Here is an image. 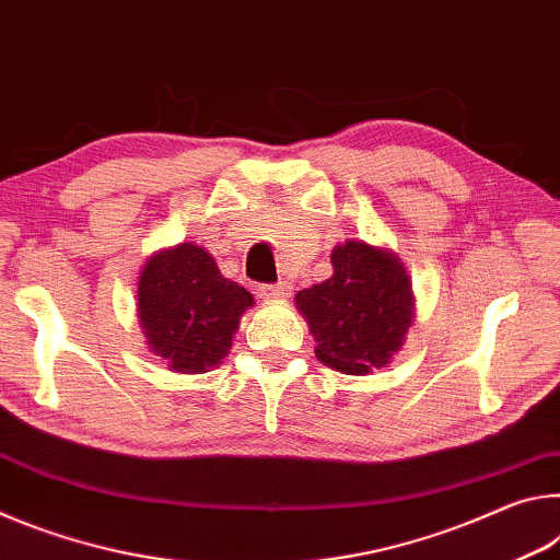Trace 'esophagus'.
Segmentation results:
<instances>
[{"mask_svg":"<svg viewBox=\"0 0 560 560\" xmlns=\"http://www.w3.org/2000/svg\"><path fill=\"white\" fill-rule=\"evenodd\" d=\"M257 293L264 301H281L289 296V287H283V283H261Z\"/></svg>","mask_w":560,"mask_h":560,"instance_id":"obj_1","label":"esophagus"}]
</instances>
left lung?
Segmentation results:
<instances>
[{
    "mask_svg": "<svg viewBox=\"0 0 560 560\" xmlns=\"http://www.w3.org/2000/svg\"><path fill=\"white\" fill-rule=\"evenodd\" d=\"M334 277L296 293L316 358L346 375L390 365L415 320L412 281L387 246L348 240L330 252Z\"/></svg>",
    "mask_w": 560,
    "mask_h": 560,
    "instance_id": "8db88e82",
    "label": "left lung"
}]
</instances>
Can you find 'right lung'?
Returning a JSON list of instances; mask_svg holds the SVG:
<instances>
[{"mask_svg":"<svg viewBox=\"0 0 560 560\" xmlns=\"http://www.w3.org/2000/svg\"><path fill=\"white\" fill-rule=\"evenodd\" d=\"M136 306L148 348L173 373L200 375L230 353L254 296L222 277L205 246L179 242L143 264Z\"/></svg>","mask_w":560,"mask_h":560,"instance_id":"right-lung-1","label":"right lung"}]
</instances>
